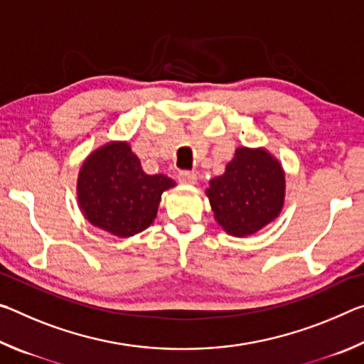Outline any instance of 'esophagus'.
<instances>
[{
	"mask_svg": "<svg viewBox=\"0 0 364 364\" xmlns=\"http://www.w3.org/2000/svg\"><path fill=\"white\" fill-rule=\"evenodd\" d=\"M178 181L181 184H196L197 175L193 173V171H180L178 173Z\"/></svg>",
	"mask_w": 364,
	"mask_h": 364,
	"instance_id": "obj_1",
	"label": "esophagus"
}]
</instances>
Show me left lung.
Wrapping results in <instances>:
<instances>
[{
	"label": "left lung",
	"instance_id": "8db88e82",
	"mask_svg": "<svg viewBox=\"0 0 364 364\" xmlns=\"http://www.w3.org/2000/svg\"><path fill=\"white\" fill-rule=\"evenodd\" d=\"M213 218L236 237L255 234L279 217L286 199V171L264 147L239 146L225 173L208 183Z\"/></svg>",
	"mask_w": 364,
	"mask_h": 364
}]
</instances>
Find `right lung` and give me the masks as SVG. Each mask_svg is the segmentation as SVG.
Returning <instances> with one entry per match:
<instances>
[{
    "instance_id": "1",
    "label": "right lung",
    "mask_w": 364,
    "mask_h": 364,
    "mask_svg": "<svg viewBox=\"0 0 364 364\" xmlns=\"http://www.w3.org/2000/svg\"><path fill=\"white\" fill-rule=\"evenodd\" d=\"M175 186L167 175L144 173L128 141H107L83 160L77 199L88 223L125 239L154 223L162 194Z\"/></svg>"
}]
</instances>
